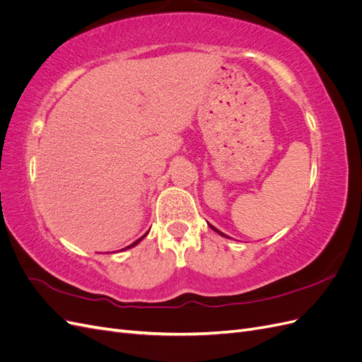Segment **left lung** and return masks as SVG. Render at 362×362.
Here are the masks:
<instances>
[{"instance_id":"obj_1","label":"left lung","mask_w":362,"mask_h":362,"mask_svg":"<svg viewBox=\"0 0 362 362\" xmlns=\"http://www.w3.org/2000/svg\"><path fill=\"white\" fill-rule=\"evenodd\" d=\"M211 228H213V229H214V231H216V233H217V234H221V235H223V237H226V235H225V234H223V233H221V231H218V229H217V228H214V226H211Z\"/></svg>"}]
</instances>
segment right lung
I'll return each instance as SVG.
<instances>
[{
    "mask_svg": "<svg viewBox=\"0 0 362 362\" xmlns=\"http://www.w3.org/2000/svg\"><path fill=\"white\" fill-rule=\"evenodd\" d=\"M145 235H146V234H145ZM145 235H144V237H145ZM144 237H140V238H139V240H136V242H134V243H133V245H129V246H127V247H125V249H129V247H133V246H136V245H137V243H139V242H140V240H141V238H144ZM125 249H122V250H125Z\"/></svg>",
    "mask_w": 362,
    "mask_h": 362,
    "instance_id": "add662e5",
    "label": "right lung"
}]
</instances>
